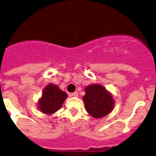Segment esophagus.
I'll use <instances>...</instances> for the list:
<instances>
[{
  "label": "esophagus",
  "mask_w": 156,
  "mask_h": 156,
  "mask_svg": "<svg viewBox=\"0 0 156 156\" xmlns=\"http://www.w3.org/2000/svg\"><path fill=\"white\" fill-rule=\"evenodd\" d=\"M71 96H72V97H77L78 96V92H76V91L73 92V93L71 94Z\"/></svg>",
  "instance_id": "esophagus-1"
}]
</instances>
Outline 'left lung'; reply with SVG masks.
I'll return each mask as SVG.
<instances>
[{
    "label": "left lung",
    "mask_w": 156,
    "mask_h": 156,
    "mask_svg": "<svg viewBox=\"0 0 156 156\" xmlns=\"http://www.w3.org/2000/svg\"><path fill=\"white\" fill-rule=\"evenodd\" d=\"M85 93L83 99L86 111L91 116L103 118L113 108L115 104L113 98L102 85H88L85 88Z\"/></svg>",
    "instance_id": "8db88e82"
}]
</instances>
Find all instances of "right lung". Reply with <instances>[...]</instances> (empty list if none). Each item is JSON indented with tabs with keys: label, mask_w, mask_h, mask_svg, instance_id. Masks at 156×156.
I'll list each match as a JSON object with an SVG mask.
<instances>
[{
	"label": "right lung",
	"mask_w": 156,
	"mask_h": 156,
	"mask_svg": "<svg viewBox=\"0 0 156 156\" xmlns=\"http://www.w3.org/2000/svg\"><path fill=\"white\" fill-rule=\"evenodd\" d=\"M66 98L67 94L64 91L58 89L56 85L50 84L44 89L38 108L45 114L54 113L61 108Z\"/></svg>",
	"instance_id": "1"
}]
</instances>
